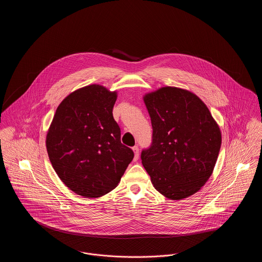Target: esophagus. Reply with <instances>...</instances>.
I'll return each instance as SVG.
<instances>
[{"label":"esophagus","instance_id":"esophagus-1","mask_svg":"<svg viewBox=\"0 0 262 262\" xmlns=\"http://www.w3.org/2000/svg\"><path fill=\"white\" fill-rule=\"evenodd\" d=\"M133 150H134V153H135V158H134V160L137 161V159H138V156H139V148H138L137 145H135V146L133 147Z\"/></svg>","mask_w":262,"mask_h":262}]
</instances>
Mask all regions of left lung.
Instances as JSON below:
<instances>
[{
  "instance_id": "left-lung-1",
  "label": "left lung",
  "mask_w": 262,
  "mask_h": 262,
  "mask_svg": "<svg viewBox=\"0 0 262 262\" xmlns=\"http://www.w3.org/2000/svg\"><path fill=\"white\" fill-rule=\"evenodd\" d=\"M152 140L141 161L154 187L170 200L199 191L210 178L221 147V132L193 93L160 88L144 96Z\"/></svg>"
}]
</instances>
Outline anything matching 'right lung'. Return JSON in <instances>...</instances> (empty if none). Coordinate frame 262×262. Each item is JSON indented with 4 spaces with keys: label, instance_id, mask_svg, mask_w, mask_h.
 <instances>
[{
    "label": "right lung",
    "instance_id": "1",
    "mask_svg": "<svg viewBox=\"0 0 262 262\" xmlns=\"http://www.w3.org/2000/svg\"><path fill=\"white\" fill-rule=\"evenodd\" d=\"M116 99V92L98 84L75 90L57 108L47 134L54 170L84 198L110 192L135 156L121 142V128L113 117Z\"/></svg>",
    "mask_w": 262,
    "mask_h": 262
}]
</instances>
